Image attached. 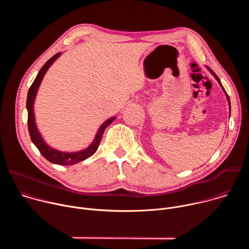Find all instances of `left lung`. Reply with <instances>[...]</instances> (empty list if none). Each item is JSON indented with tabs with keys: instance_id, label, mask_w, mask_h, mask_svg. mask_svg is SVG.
<instances>
[{
	"instance_id": "1",
	"label": "left lung",
	"mask_w": 249,
	"mask_h": 249,
	"mask_svg": "<svg viewBox=\"0 0 249 249\" xmlns=\"http://www.w3.org/2000/svg\"><path fill=\"white\" fill-rule=\"evenodd\" d=\"M208 68V67H207ZM208 70L210 71V73L213 75V76H214L215 77V79L218 81V83L220 84V86H221V88L223 89V90L225 91V94H226V96H227V99H228V102H229V106H230V115H231V101H230V97H229V95H228V93L226 92V90H225V89H224V87H223V85H222V83H221V81H220V79L218 78V76L214 73V72H213V71L210 69V68H208Z\"/></svg>"
}]
</instances>
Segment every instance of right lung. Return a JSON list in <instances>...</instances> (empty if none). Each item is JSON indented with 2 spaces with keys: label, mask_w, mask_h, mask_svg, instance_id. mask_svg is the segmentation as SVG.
<instances>
[{
  "label": "right lung",
  "mask_w": 249,
  "mask_h": 249,
  "mask_svg": "<svg viewBox=\"0 0 249 249\" xmlns=\"http://www.w3.org/2000/svg\"><path fill=\"white\" fill-rule=\"evenodd\" d=\"M61 56V52L57 53L56 55H54L52 58H50L44 65L43 67L40 69V71L38 72L36 78H35L34 82L32 83L31 87L28 89V93H27V99H26V109H27V125H28V132L30 135V139L32 141V143L35 145L39 152L41 153V155L50 162L52 163H56V164H60V165H70V164H75L78 163L82 160H85L87 159H89V157H91L97 150L100 141L103 135V132L105 130V128L107 127L109 124H111L114 119L116 118L111 117L109 119L106 120L103 124H101V126L99 127L92 143L87 148L84 149L82 151H78V152H72V153H68V152H61L58 150L53 149L52 147H50L49 145H47L46 142L43 140L41 134L39 133L36 123H35V115H34V101H35V97H36L38 89L40 87V84L43 80V77L45 76L46 72L48 71V69L50 68V66Z\"/></svg>",
  "instance_id": "right-lung-1"
}]
</instances>
